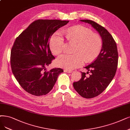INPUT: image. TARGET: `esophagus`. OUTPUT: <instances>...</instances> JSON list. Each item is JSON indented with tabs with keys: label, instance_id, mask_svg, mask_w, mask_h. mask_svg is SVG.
I'll return each instance as SVG.
<instances>
[{
	"label": "esophagus",
	"instance_id": "1",
	"mask_svg": "<svg viewBox=\"0 0 130 130\" xmlns=\"http://www.w3.org/2000/svg\"><path fill=\"white\" fill-rule=\"evenodd\" d=\"M65 72H67V73H72V71H71V70H64V71Z\"/></svg>",
	"mask_w": 130,
	"mask_h": 130
}]
</instances>
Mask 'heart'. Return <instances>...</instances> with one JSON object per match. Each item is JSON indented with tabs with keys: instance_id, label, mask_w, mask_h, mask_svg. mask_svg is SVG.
Wrapping results in <instances>:
<instances>
[{
	"instance_id": "1",
	"label": "heart",
	"mask_w": 130,
	"mask_h": 130,
	"mask_svg": "<svg viewBox=\"0 0 130 130\" xmlns=\"http://www.w3.org/2000/svg\"><path fill=\"white\" fill-rule=\"evenodd\" d=\"M66 36L69 40L76 43L73 55L64 54L58 57L56 65L61 68L73 70L83 65L86 62L95 59L102 48V41L99 35L93 34L89 28L76 26L68 29ZM64 39L61 30L56 31L51 38L49 46L53 54L58 55L64 49Z\"/></svg>"
}]
</instances>
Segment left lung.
Masks as SVG:
<instances>
[{
  "label": "left lung",
  "instance_id": "left-lung-1",
  "mask_svg": "<svg viewBox=\"0 0 130 130\" xmlns=\"http://www.w3.org/2000/svg\"><path fill=\"white\" fill-rule=\"evenodd\" d=\"M80 21L92 25L102 40L100 55L92 63L85 68L92 74L87 77L86 73L81 72V79L73 83L74 88L80 96L90 99L101 94L111 83L117 71L118 54L116 43L106 29L92 20Z\"/></svg>",
  "mask_w": 130,
  "mask_h": 130
}]
</instances>
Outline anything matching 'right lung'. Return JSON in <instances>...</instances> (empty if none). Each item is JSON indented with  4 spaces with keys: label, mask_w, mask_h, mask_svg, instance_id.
Instances as JSON below:
<instances>
[{
    "label": "right lung",
    "mask_w": 130,
    "mask_h": 130,
    "mask_svg": "<svg viewBox=\"0 0 130 130\" xmlns=\"http://www.w3.org/2000/svg\"><path fill=\"white\" fill-rule=\"evenodd\" d=\"M69 21L37 20L17 37L11 52L13 74L27 92L40 96L49 93L64 71L54 68L46 71L52 59L49 41L54 33Z\"/></svg>",
    "instance_id": "right-lung-1"
}]
</instances>
